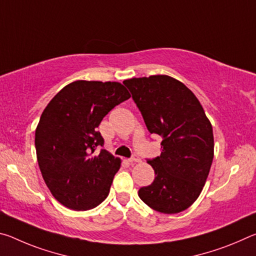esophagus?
Instances as JSON below:
<instances>
[{
	"label": "esophagus",
	"instance_id": "34e87169",
	"mask_svg": "<svg viewBox=\"0 0 256 256\" xmlns=\"http://www.w3.org/2000/svg\"><path fill=\"white\" fill-rule=\"evenodd\" d=\"M128 160H130V162H140V158H138V154H132V157L130 158Z\"/></svg>",
	"mask_w": 256,
	"mask_h": 256
}]
</instances>
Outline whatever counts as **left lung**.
<instances>
[{
	"label": "left lung",
	"mask_w": 256,
	"mask_h": 256,
	"mask_svg": "<svg viewBox=\"0 0 256 256\" xmlns=\"http://www.w3.org/2000/svg\"><path fill=\"white\" fill-rule=\"evenodd\" d=\"M123 84L148 131L162 138V154L146 160L154 180L138 190V196L156 211L178 214L193 204L209 175L214 146L211 123L196 94L174 78H133Z\"/></svg>",
	"instance_id": "1"
}]
</instances>
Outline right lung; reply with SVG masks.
<instances>
[{
  "label": "right lung",
  "mask_w": 256,
  "mask_h": 256,
  "mask_svg": "<svg viewBox=\"0 0 256 256\" xmlns=\"http://www.w3.org/2000/svg\"><path fill=\"white\" fill-rule=\"evenodd\" d=\"M131 97L118 82L74 81L55 94L34 133L37 160L50 193L68 209L96 208L110 193L120 166L105 149L97 128L115 106Z\"/></svg>",
  "instance_id": "add662e5"
}]
</instances>
